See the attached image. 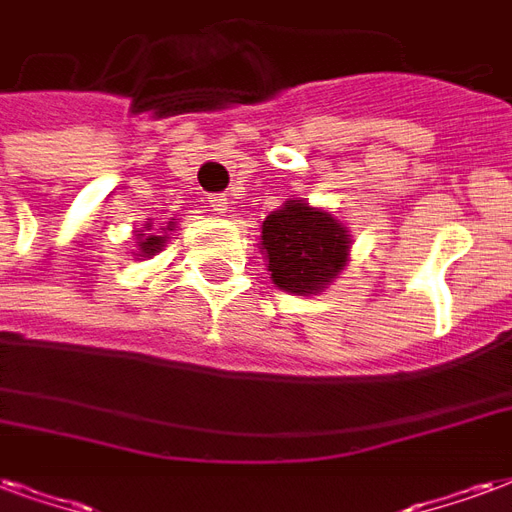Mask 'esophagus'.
Instances as JSON below:
<instances>
[{
	"mask_svg": "<svg viewBox=\"0 0 512 512\" xmlns=\"http://www.w3.org/2000/svg\"><path fill=\"white\" fill-rule=\"evenodd\" d=\"M205 202L210 210H215V213H226V210H229V199H226V194H207Z\"/></svg>",
	"mask_w": 512,
	"mask_h": 512,
	"instance_id": "esophagus-1",
	"label": "esophagus"
}]
</instances>
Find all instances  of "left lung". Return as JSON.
<instances>
[{
    "mask_svg": "<svg viewBox=\"0 0 512 512\" xmlns=\"http://www.w3.org/2000/svg\"><path fill=\"white\" fill-rule=\"evenodd\" d=\"M351 237L324 210L305 202H286L261 224V248L267 251L275 286L291 294H313L332 283L348 261Z\"/></svg>",
    "mask_w": 512,
    "mask_h": 512,
    "instance_id": "obj_1",
    "label": "left lung"
}]
</instances>
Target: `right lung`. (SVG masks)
Wrapping results in <instances>:
<instances>
[{
  "label": "right lung",
  "instance_id": "add662e5",
  "mask_svg": "<svg viewBox=\"0 0 512 512\" xmlns=\"http://www.w3.org/2000/svg\"><path fill=\"white\" fill-rule=\"evenodd\" d=\"M172 221H175V218H172ZM172 221H169V226H172ZM140 240L142 256H153V253H159L161 248H164V240H167V237H156V234H148V237H145V234H140Z\"/></svg>",
  "mask_w": 512,
  "mask_h": 512
}]
</instances>
